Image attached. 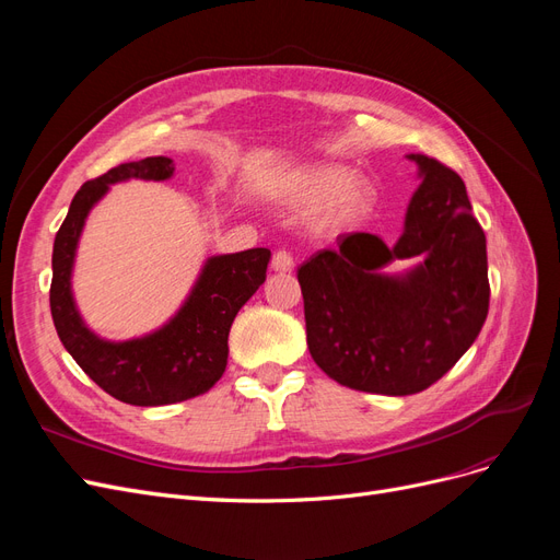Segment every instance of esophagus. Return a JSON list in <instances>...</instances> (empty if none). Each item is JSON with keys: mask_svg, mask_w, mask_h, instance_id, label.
Segmentation results:
<instances>
[{"mask_svg": "<svg viewBox=\"0 0 560 560\" xmlns=\"http://www.w3.org/2000/svg\"><path fill=\"white\" fill-rule=\"evenodd\" d=\"M270 268L278 270V273H287V270H292V268H294L292 254H290V252H284V249L276 252V254H273V259H270Z\"/></svg>", "mask_w": 560, "mask_h": 560, "instance_id": "esophagus-1", "label": "esophagus"}]
</instances>
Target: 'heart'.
Wrapping results in <instances>:
<instances>
[{"label": "heart", "mask_w": 560, "mask_h": 560, "mask_svg": "<svg viewBox=\"0 0 560 560\" xmlns=\"http://www.w3.org/2000/svg\"><path fill=\"white\" fill-rule=\"evenodd\" d=\"M278 196L296 212H313L311 231L319 238H336L360 226L378 202L376 184L341 161L299 167L280 182Z\"/></svg>", "instance_id": "b5f03b06"}]
</instances>
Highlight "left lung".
I'll return each mask as SVG.
<instances>
[{
	"label": "left lung",
	"instance_id": "8db88e82",
	"mask_svg": "<svg viewBox=\"0 0 560 560\" xmlns=\"http://www.w3.org/2000/svg\"><path fill=\"white\" fill-rule=\"evenodd\" d=\"M418 189L399 241L350 233L299 268L308 350L329 378L362 393L416 395L477 341L488 315L486 235L465 182L409 154ZM404 258L415 264L387 271Z\"/></svg>",
	"mask_w": 560,
	"mask_h": 560
}]
</instances>
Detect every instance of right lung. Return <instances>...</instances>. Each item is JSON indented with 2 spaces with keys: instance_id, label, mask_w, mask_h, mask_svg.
Wrapping results in <instances>:
<instances>
[{
  "instance_id": "obj_1",
  "label": "right lung",
  "mask_w": 560,
  "mask_h": 560,
  "mask_svg": "<svg viewBox=\"0 0 560 560\" xmlns=\"http://www.w3.org/2000/svg\"><path fill=\"white\" fill-rule=\"evenodd\" d=\"M175 175L167 156L121 163L77 191L54 243L50 315L65 350L118 401L132 406H165L191 399L222 378L229 362V331L235 315L266 280L270 249L252 247L212 254L200 266L175 315L142 336L112 341L95 334L72 292V273L83 226L91 210L114 184L144 179L165 182Z\"/></svg>"
}]
</instances>
